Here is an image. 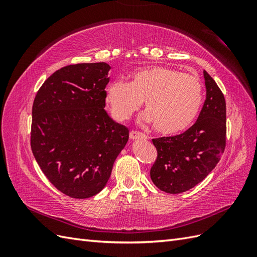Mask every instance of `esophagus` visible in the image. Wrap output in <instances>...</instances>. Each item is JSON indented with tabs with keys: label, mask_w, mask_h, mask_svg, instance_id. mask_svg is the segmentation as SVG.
<instances>
[{
	"label": "esophagus",
	"mask_w": 257,
	"mask_h": 257,
	"mask_svg": "<svg viewBox=\"0 0 257 257\" xmlns=\"http://www.w3.org/2000/svg\"><path fill=\"white\" fill-rule=\"evenodd\" d=\"M130 138L131 139H139V138H147V135H145L142 132H138V131H131L130 132Z\"/></svg>",
	"instance_id": "34e87169"
}]
</instances>
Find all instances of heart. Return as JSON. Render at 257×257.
<instances>
[{
    "instance_id": "obj_1",
    "label": "heart",
    "mask_w": 257,
    "mask_h": 257,
    "mask_svg": "<svg viewBox=\"0 0 257 257\" xmlns=\"http://www.w3.org/2000/svg\"><path fill=\"white\" fill-rule=\"evenodd\" d=\"M199 77L178 69L153 66L138 69L130 82L114 80L106 88V102L116 120H126L146 102V120L161 134L188 128L203 104Z\"/></svg>"
}]
</instances>
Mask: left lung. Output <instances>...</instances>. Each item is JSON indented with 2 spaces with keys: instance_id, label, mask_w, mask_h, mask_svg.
Wrapping results in <instances>:
<instances>
[{
  "instance_id": "obj_1",
  "label": "left lung",
  "mask_w": 257,
  "mask_h": 257,
  "mask_svg": "<svg viewBox=\"0 0 257 257\" xmlns=\"http://www.w3.org/2000/svg\"><path fill=\"white\" fill-rule=\"evenodd\" d=\"M206 100L197 121L184 133L152 139L158 157L150 169L161 191L179 194L201 182L226 147V103L221 89L204 71Z\"/></svg>"
}]
</instances>
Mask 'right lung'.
Listing matches in <instances>:
<instances>
[{"label": "right lung", "instance_id": "1", "mask_svg": "<svg viewBox=\"0 0 257 257\" xmlns=\"http://www.w3.org/2000/svg\"><path fill=\"white\" fill-rule=\"evenodd\" d=\"M104 62L67 65L37 91L32 107L31 149L42 172L72 198L102 191L128 130L107 114Z\"/></svg>", "mask_w": 257, "mask_h": 257}]
</instances>
